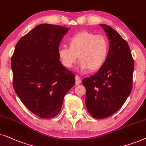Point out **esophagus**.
I'll return each instance as SVG.
<instances>
[{
    "mask_svg": "<svg viewBox=\"0 0 146 146\" xmlns=\"http://www.w3.org/2000/svg\"><path fill=\"white\" fill-rule=\"evenodd\" d=\"M81 82V81L80 77H79V76H77V75H76V76H75V84L79 85V84H80Z\"/></svg>",
    "mask_w": 146,
    "mask_h": 146,
    "instance_id": "1",
    "label": "esophagus"
}]
</instances>
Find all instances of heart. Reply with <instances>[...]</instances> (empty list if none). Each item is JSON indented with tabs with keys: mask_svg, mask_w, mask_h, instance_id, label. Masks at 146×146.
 Listing matches in <instances>:
<instances>
[{
	"mask_svg": "<svg viewBox=\"0 0 146 146\" xmlns=\"http://www.w3.org/2000/svg\"><path fill=\"white\" fill-rule=\"evenodd\" d=\"M69 47L61 46L58 56L62 65L67 69L73 67L77 60L81 62V71L100 70L108 59L110 42L104 35H96L87 31H81L68 39Z\"/></svg>",
	"mask_w": 146,
	"mask_h": 146,
	"instance_id": "obj_1",
	"label": "heart"
}]
</instances>
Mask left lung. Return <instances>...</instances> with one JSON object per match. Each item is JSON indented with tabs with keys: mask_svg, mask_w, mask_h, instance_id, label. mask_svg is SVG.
<instances>
[{
	"mask_svg": "<svg viewBox=\"0 0 146 146\" xmlns=\"http://www.w3.org/2000/svg\"><path fill=\"white\" fill-rule=\"evenodd\" d=\"M100 26L110 40L108 59L98 73L82 81L87 109L96 119L110 117L121 108L131 91L134 70L127 42L111 27Z\"/></svg>",
	"mask_w": 146,
	"mask_h": 146,
	"instance_id": "1",
	"label": "left lung"
}]
</instances>
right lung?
<instances>
[{
  "instance_id": "obj_1",
  "label": "right lung",
  "mask_w": 146,
  "mask_h": 146,
  "mask_svg": "<svg viewBox=\"0 0 146 146\" xmlns=\"http://www.w3.org/2000/svg\"><path fill=\"white\" fill-rule=\"evenodd\" d=\"M69 29L38 25L19 39L11 57L15 92L40 118L57 115L64 97L75 85L74 74L62 65L58 56L60 42Z\"/></svg>"
}]
</instances>
